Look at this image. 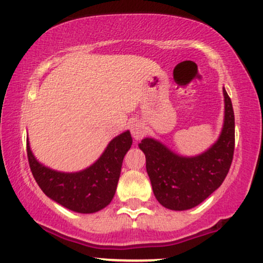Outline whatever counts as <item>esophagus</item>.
Masks as SVG:
<instances>
[{"label": "esophagus", "instance_id": "1", "mask_svg": "<svg viewBox=\"0 0 263 263\" xmlns=\"http://www.w3.org/2000/svg\"><path fill=\"white\" fill-rule=\"evenodd\" d=\"M131 134L134 136L135 140L140 141L147 134V127L142 121H135L131 125Z\"/></svg>", "mask_w": 263, "mask_h": 263}]
</instances>
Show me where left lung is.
Instances as JSON below:
<instances>
[{
    "instance_id": "8db88e82",
    "label": "left lung",
    "mask_w": 263,
    "mask_h": 263,
    "mask_svg": "<svg viewBox=\"0 0 263 263\" xmlns=\"http://www.w3.org/2000/svg\"><path fill=\"white\" fill-rule=\"evenodd\" d=\"M222 93L225 115L221 134L203 153L180 156L151 137L138 144L146 155V170L155 197L167 209L180 211L197 206L228 176L235 149V116L225 87Z\"/></svg>"
}]
</instances>
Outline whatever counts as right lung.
<instances>
[{
  "label": "right lung",
  "instance_id": "right-lung-1",
  "mask_svg": "<svg viewBox=\"0 0 263 263\" xmlns=\"http://www.w3.org/2000/svg\"><path fill=\"white\" fill-rule=\"evenodd\" d=\"M131 146L129 131L122 132L110 141L98 161L85 170L71 173L42 164L33 155L28 140L27 156L33 177L48 198L75 213L92 214L106 208L112 200L123 157Z\"/></svg>",
  "mask_w": 263,
  "mask_h": 263
}]
</instances>
